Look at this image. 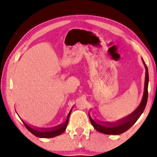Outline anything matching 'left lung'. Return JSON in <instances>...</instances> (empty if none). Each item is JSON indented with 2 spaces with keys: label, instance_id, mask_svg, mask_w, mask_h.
Instances as JSON below:
<instances>
[{
  "label": "left lung",
  "instance_id": "obj_1",
  "mask_svg": "<svg viewBox=\"0 0 157 157\" xmlns=\"http://www.w3.org/2000/svg\"><path fill=\"white\" fill-rule=\"evenodd\" d=\"M145 67L146 69V74H145V90H144V95H143V100L139 107H138L136 110L132 114H130L126 118L122 119L121 121L117 122L116 123H95L89 116L90 121L94 126V128L100 133L105 134H111V135H118L127 131L129 128H131L132 126L137 121L138 119L139 118L140 115L143 113L145 108L147 105V96H148V82H149V74L147 67L146 66L145 63L143 61Z\"/></svg>",
  "mask_w": 157,
  "mask_h": 157
}]
</instances>
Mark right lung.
<instances>
[{"instance_id":"1","label":"right lung","mask_w":157,"mask_h":157,"mask_svg":"<svg viewBox=\"0 0 157 157\" xmlns=\"http://www.w3.org/2000/svg\"><path fill=\"white\" fill-rule=\"evenodd\" d=\"M71 113V110L69 112L68 115L67 116V118H66V121L64 123H63L60 125L57 126L56 127H54L52 129H50V130H43V129H35L33 128H31L30 127L27 125L24 122H23V124L25 126L26 128L28 130L29 132H31L32 134H34V136L39 138H52L55 137L57 136H59V135L62 134V133L65 131L66 129V127L68 125V119L69 116H70V114Z\"/></svg>"}]
</instances>
